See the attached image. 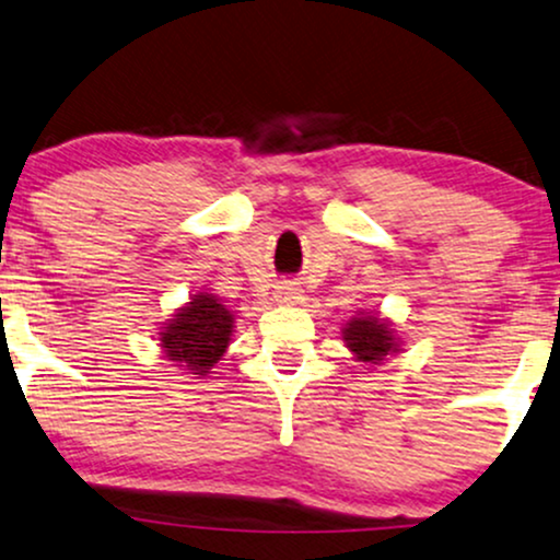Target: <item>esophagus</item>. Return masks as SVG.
<instances>
[{"instance_id": "obj_1", "label": "esophagus", "mask_w": 560, "mask_h": 560, "mask_svg": "<svg viewBox=\"0 0 560 560\" xmlns=\"http://www.w3.org/2000/svg\"><path fill=\"white\" fill-rule=\"evenodd\" d=\"M273 296H276V300H279V302L292 304V302H302V300H304V292H302L300 287L294 284V281H281V284L276 287Z\"/></svg>"}]
</instances>
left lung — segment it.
Masks as SVG:
<instances>
[{
    "instance_id": "1",
    "label": "left lung",
    "mask_w": 560,
    "mask_h": 560,
    "mask_svg": "<svg viewBox=\"0 0 560 560\" xmlns=\"http://www.w3.org/2000/svg\"><path fill=\"white\" fill-rule=\"evenodd\" d=\"M343 341L359 362L380 364L385 357L400 351V338L385 317L374 313H362L351 317L343 328Z\"/></svg>"
}]
</instances>
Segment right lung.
<instances>
[{"label":"right lung","mask_w":560,"mask_h":560,"mask_svg":"<svg viewBox=\"0 0 560 560\" xmlns=\"http://www.w3.org/2000/svg\"><path fill=\"white\" fill-rule=\"evenodd\" d=\"M235 315L214 294L198 292L160 330V349L175 366L207 374L228 351Z\"/></svg>","instance_id":"obj_1"}]
</instances>
